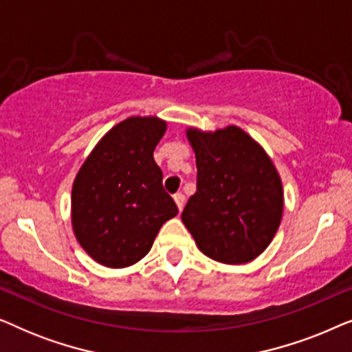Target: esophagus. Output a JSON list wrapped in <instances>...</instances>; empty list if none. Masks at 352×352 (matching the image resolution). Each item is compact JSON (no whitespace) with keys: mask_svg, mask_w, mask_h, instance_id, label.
I'll return each instance as SVG.
<instances>
[{"mask_svg":"<svg viewBox=\"0 0 352 352\" xmlns=\"http://www.w3.org/2000/svg\"><path fill=\"white\" fill-rule=\"evenodd\" d=\"M184 194H182V192H177V194H175V201H176V205H177V208H179V211L182 210V206H184Z\"/></svg>","mask_w":352,"mask_h":352,"instance_id":"1","label":"esophagus"}]
</instances>
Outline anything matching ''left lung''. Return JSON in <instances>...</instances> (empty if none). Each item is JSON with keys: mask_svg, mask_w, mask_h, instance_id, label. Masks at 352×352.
Returning <instances> with one entry per match:
<instances>
[{"mask_svg": "<svg viewBox=\"0 0 352 352\" xmlns=\"http://www.w3.org/2000/svg\"><path fill=\"white\" fill-rule=\"evenodd\" d=\"M187 138L195 151L197 190L182 210V223L214 261H252L282 219V182L271 158L237 126L189 129Z\"/></svg>", "mask_w": 352, "mask_h": 352, "instance_id": "8db88e82", "label": "left lung"}]
</instances>
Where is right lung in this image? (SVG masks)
I'll return each instance as SVG.
<instances>
[{
	"instance_id": "right-lung-1",
	"label": "right lung",
	"mask_w": 352,
	"mask_h": 352,
	"mask_svg": "<svg viewBox=\"0 0 352 352\" xmlns=\"http://www.w3.org/2000/svg\"><path fill=\"white\" fill-rule=\"evenodd\" d=\"M166 123L131 117L105 134L76 175L72 223L81 247L107 267H126L151 252L177 206L153 160Z\"/></svg>"
}]
</instances>
